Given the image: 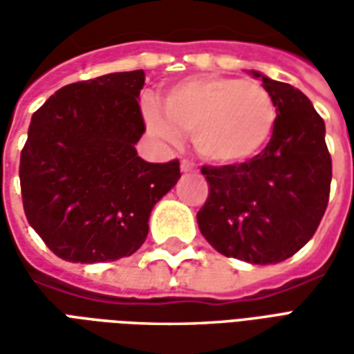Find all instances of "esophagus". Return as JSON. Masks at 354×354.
Here are the masks:
<instances>
[{
	"label": "esophagus",
	"instance_id": "34e87169",
	"mask_svg": "<svg viewBox=\"0 0 354 354\" xmlns=\"http://www.w3.org/2000/svg\"><path fill=\"white\" fill-rule=\"evenodd\" d=\"M180 170L187 174V172H195V170H197V167H195V165H193V162H189V161H182V162H180Z\"/></svg>",
	"mask_w": 354,
	"mask_h": 354
}]
</instances>
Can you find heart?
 Returning a JSON list of instances; mask_svg holds the SVG:
<instances>
[{"instance_id": "1", "label": "heart", "mask_w": 354, "mask_h": 354, "mask_svg": "<svg viewBox=\"0 0 354 354\" xmlns=\"http://www.w3.org/2000/svg\"><path fill=\"white\" fill-rule=\"evenodd\" d=\"M161 108L149 100L142 106L149 132L167 142L192 134L197 153L214 165L252 161L267 147L277 124L271 94L237 77L180 81L162 94Z\"/></svg>"}]
</instances>
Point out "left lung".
<instances>
[{
  "mask_svg": "<svg viewBox=\"0 0 354 354\" xmlns=\"http://www.w3.org/2000/svg\"><path fill=\"white\" fill-rule=\"evenodd\" d=\"M277 108L267 147L252 161L203 167L208 199L197 223L227 258L269 266L288 260L315 235L332 182L326 127L299 88L248 70Z\"/></svg>",
  "mask_w": 354,
  "mask_h": 354,
  "instance_id": "obj_1",
  "label": "left lung"
}]
</instances>
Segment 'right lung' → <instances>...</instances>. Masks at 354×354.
<instances>
[{"instance_id": "add662e5", "label": "right lung", "mask_w": 354, "mask_h": 354, "mask_svg": "<svg viewBox=\"0 0 354 354\" xmlns=\"http://www.w3.org/2000/svg\"><path fill=\"white\" fill-rule=\"evenodd\" d=\"M144 70L66 85L32 115L20 153L28 223L58 258L98 263L144 245L151 210L180 180V162H147L138 100Z\"/></svg>"}]
</instances>
